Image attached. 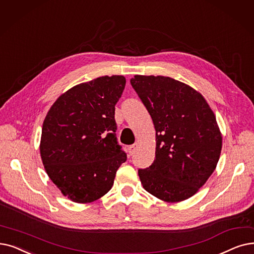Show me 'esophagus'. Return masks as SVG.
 <instances>
[{"mask_svg":"<svg viewBox=\"0 0 254 254\" xmlns=\"http://www.w3.org/2000/svg\"><path fill=\"white\" fill-rule=\"evenodd\" d=\"M137 149V144H134V145H130L128 148H127V151H128V154L129 156H133V154L135 153Z\"/></svg>","mask_w":254,"mask_h":254,"instance_id":"34e87169","label":"esophagus"}]
</instances>
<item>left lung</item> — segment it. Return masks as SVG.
<instances>
[{
	"instance_id": "8db88e82",
	"label": "left lung",
	"mask_w": 254,
	"mask_h": 254,
	"mask_svg": "<svg viewBox=\"0 0 254 254\" xmlns=\"http://www.w3.org/2000/svg\"><path fill=\"white\" fill-rule=\"evenodd\" d=\"M130 85L156 128V158L139 169L148 193L167 202L188 199L216 169L222 136L203 96L169 76L135 75Z\"/></svg>"
}]
</instances>
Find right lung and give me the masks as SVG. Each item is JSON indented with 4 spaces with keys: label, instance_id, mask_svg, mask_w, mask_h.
<instances>
[{
    "label": "right lung",
    "instance_id": "1",
    "mask_svg": "<svg viewBox=\"0 0 254 254\" xmlns=\"http://www.w3.org/2000/svg\"><path fill=\"white\" fill-rule=\"evenodd\" d=\"M125 86L124 75L76 85L59 96L43 121V166L62 194L74 202H92L107 194L127 161L114 118Z\"/></svg>",
    "mask_w": 254,
    "mask_h": 254
}]
</instances>
